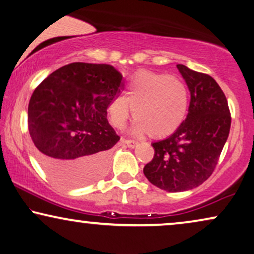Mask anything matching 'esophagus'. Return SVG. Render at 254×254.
I'll return each mask as SVG.
<instances>
[{
  "label": "esophagus",
  "mask_w": 254,
  "mask_h": 254,
  "mask_svg": "<svg viewBox=\"0 0 254 254\" xmlns=\"http://www.w3.org/2000/svg\"><path fill=\"white\" fill-rule=\"evenodd\" d=\"M121 142H123V143H126L129 148H135L137 145V141H135V140H127V138H121Z\"/></svg>",
  "instance_id": "34e87169"
}]
</instances>
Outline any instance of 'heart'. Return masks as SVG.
<instances>
[{"label": "heart", "mask_w": 254, "mask_h": 254, "mask_svg": "<svg viewBox=\"0 0 254 254\" xmlns=\"http://www.w3.org/2000/svg\"><path fill=\"white\" fill-rule=\"evenodd\" d=\"M133 109L131 131L162 138L175 133L189 110V91L182 79L163 72L138 70L128 79L126 92L117 96L107 106L111 124L125 127Z\"/></svg>", "instance_id": "heart-1"}]
</instances>
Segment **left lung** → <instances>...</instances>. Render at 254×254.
<instances>
[{
	"mask_svg": "<svg viewBox=\"0 0 254 254\" xmlns=\"http://www.w3.org/2000/svg\"><path fill=\"white\" fill-rule=\"evenodd\" d=\"M177 68L190 92L189 114L172 135L151 143L154 158L143 169L152 185L172 193L192 190L209 178L231 126L227 98L216 81L184 64Z\"/></svg>",
	"mask_w": 254,
	"mask_h": 254,
	"instance_id": "left-lung-1",
	"label": "left lung"
}]
</instances>
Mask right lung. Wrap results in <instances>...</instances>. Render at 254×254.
<instances>
[{
	"label": "right lung",
	"mask_w": 254,
	"mask_h": 254,
	"mask_svg": "<svg viewBox=\"0 0 254 254\" xmlns=\"http://www.w3.org/2000/svg\"><path fill=\"white\" fill-rule=\"evenodd\" d=\"M123 75L110 64L74 62L52 72L34 90L27 110L30 136L41 166L62 186L98 179L110 149L120 140L107 106Z\"/></svg>",
	"instance_id": "obj_1"
}]
</instances>
